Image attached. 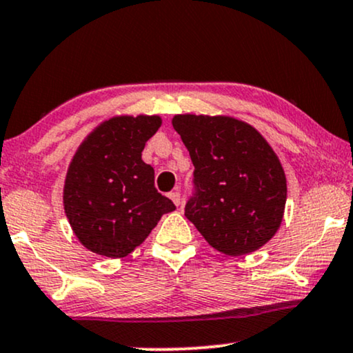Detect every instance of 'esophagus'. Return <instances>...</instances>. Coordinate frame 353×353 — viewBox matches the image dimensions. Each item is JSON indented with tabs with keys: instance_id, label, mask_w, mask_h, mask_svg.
Returning <instances> with one entry per match:
<instances>
[{
	"instance_id": "34e87169",
	"label": "esophagus",
	"mask_w": 353,
	"mask_h": 353,
	"mask_svg": "<svg viewBox=\"0 0 353 353\" xmlns=\"http://www.w3.org/2000/svg\"><path fill=\"white\" fill-rule=\"evenodd\" d=\"M169 199L172 200V203L176 205V207L181 203V194H179V192H171V194H169Z\"/></svg>"
}]
</instances>
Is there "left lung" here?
<instances>
[{
    "mask_svg": "<svg viewBox=\"0 0 353 353\" xmlns=\"http://www.w3.org/2000/svg\"><path fill=\"white\" fill-rule=\"evenodd\" d=\"M172 127L195 166L197 192L185 205L187 220L226 256L269 243L287 203V177L269 141L231 115L177 114Z\"/></svg>",
    "mask_w": 353,
    "mask_h": 353,
    "instance_id": "obj_1",
    "label": "left lung"
}]
</instances>
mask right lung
I'll list each match as a JSON object with an SVG mask.
<instances>
[{
    "mask_svg": "<svg viewBox=\"0 0 353 353\" xmlns=\"http://www.w3.org/2000/svg\"><path fill=\"white\" fill-rule=\"evenodd\" d=\"M161 123L159 115H114L78 146L66 171L63 208L88 251L109 259L128 256L164 213L176 210L154 189V169L141 159Z\"/></svg>",
    "mask_w": 353,
    "mask_h": 353,
    "instance_id": "1",
    "label": "right lung"
}]
</instances>
